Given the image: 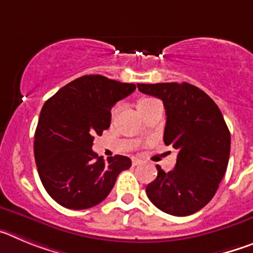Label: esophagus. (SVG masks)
<instances>
[{
	"instance_id": "1",
	"label": "esophagus",
	"mask_w": 253,
	"mask_h": 253,
	"mask_svg": "<svg viewBox=\"0 0 253 253\" xmlns=\"http://www.w3.org/2000/svg\"><path fill=\"white\" fill-rule=\"evenodd\" d=\"M131 163H133V166H138V165H142V161L139 158H131Z\"/></svg>"
}]
</instances>
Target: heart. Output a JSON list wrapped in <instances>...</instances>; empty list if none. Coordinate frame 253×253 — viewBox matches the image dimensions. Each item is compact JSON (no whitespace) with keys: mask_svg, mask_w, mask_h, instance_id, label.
<instances>
[{"mask_svg":"<svg viewBox=\"0 0 253 253\" xmlns=\"http://www.w3.org/2000/svg\"><path fill=\"white\" fill-rule=\"evenodd\" d=\"M151 100L152 99H142V100H139V102H138V106H140V105H143V104H146V102L151 101ZM119 107H120L119 104L115 105V106H114L113 109H111V115H115V114L118 113V110H119Z\"/></svg>","mask_w":253,"mask_h":253,"instance_id":"obj_1","label":"heart"}]
</instances>
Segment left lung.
<instances>
[{"mask_svg": "<svg viewBox=\"0 0 253 253\" xmlns=\"http://www.w3.org/2000/svg\"><path fill=\"white\" fill-rule=\"evenodd\" d=\"M138 90L163 101L166 126L163 140L177 149L175 169L157 167V177L146 193L154 207L185 216L213 199L225 173L231 133L215 102L196 86L182 84H138Z\"/></svg>", "mask_w": 253, "mask_h": 253, "instance_id": "1", "label": "left lung"}]
</instances>
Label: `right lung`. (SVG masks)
Segmentation results:
<instances>
[{"instance_id":"right-lung-1","label":"right lung","mask_w":253,"mask_h":253,"mask_svg":"<svg viewBox=\"0 0 253 253\" xmlns=\"http://www.w3.org/2000/svg\"><path fill=\"white\" fill-rule=\"evenodd\" d=\"M135 90L100 75L82 76L45 101L35 130L34 154L46 193L68 209H88L109 195L118 175L131 166L116 154L92 151L95 135L110 126L111 107Z\"/></svg>"}]
</instances>
